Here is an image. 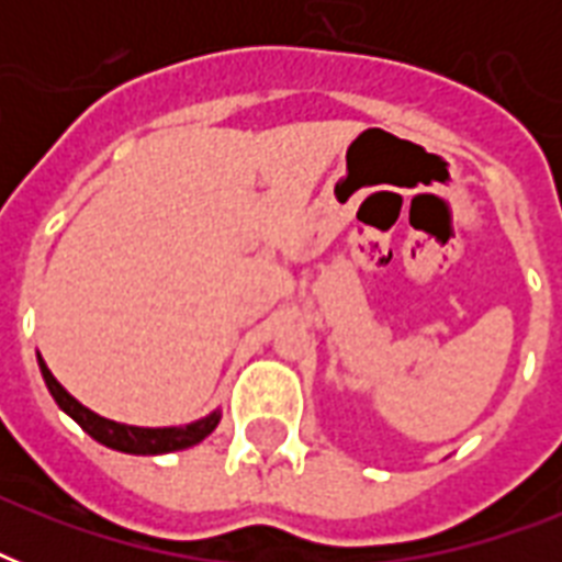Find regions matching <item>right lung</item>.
I'll return each mask as SVG.
<instances>
[{
    "mask_svg": "<svg viewBox=\"0 0 562 562\" xmlns=\"http://www.w3.org/2000/svg\"><path fill=\"white\" fill-rule=\"evenodd\" d=\"M40 370H43V379H46L48 391L55 396V402L69 414V417L78 423V426L87 431L90 437H95L99 443L110 446V449H119V452L127 454H162V452H178V449H189V446L201 443L203 437L210 435L212 428L218 426L221 414H210V417L198 419L192 426L180 428H136V426H122V423H113V419H104L99 414H92L90 408H83L81 402L69 396L64 391V384L57 382L52 370L46 368V361L40 359Z\"/></svg>",
    "mask_w": 562,
    "mask_h": 562,
    "instance_id": "right-lung-1",
    "label": "right lung"
}]
</instances>
